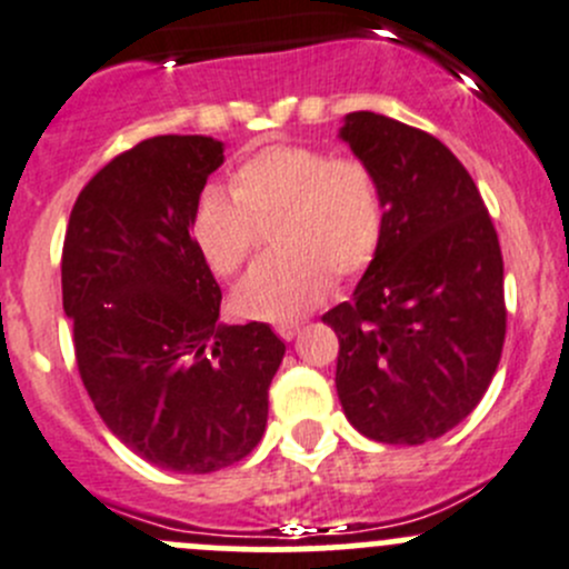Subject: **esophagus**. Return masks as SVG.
<instances>
[{
	"mask_svg": "<svg viewBox=\"0 0 569 569\" xmlns=\"http://www.w3.org/2000/svg\"><path fill=\"white\" fill-rule=\"evenodd\" d=\"M300 328H302L300 322H278L274 325V333H278L283 341H291L297 333H300Z\"/></svg>",
	"mask_w": 569,
	"mask_h": 569,
	"instance_id": "1",
	"label": "esophagus"
}]
</instances>
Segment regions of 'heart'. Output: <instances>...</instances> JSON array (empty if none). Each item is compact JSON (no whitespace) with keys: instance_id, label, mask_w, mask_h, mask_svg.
I'll return each mask as SVG.
<instances>
[{"instance_id":"heart-1","label":"heart","mask_w":569,"mask_h":569,"mask_svg":"<svg viewBox=\"0 0 569 569\" xmlns=\"http://www.w3.org/2000/svg\"><path fill=\"white\" fill-rule=\"evenodd\" d=\"M269 252L233 291L236 311L291 319L328 291L330 272L356 278L378 258L386 206L378 174L358 158L319 147H267L230 174V194L206 186L191 211V241L211 272L233 274L250 258L256 224Z\"/></svg>"}]
</instances>
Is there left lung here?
<instances>
[{
    "instance_id": "8db88e82",
    "label": "left lung",
    "mask_w": 569,
    "mask_h": 569,
    "mask_svg": "<svg viewBox=\"0 0 569 569\" xmlns=\"http://www.w3.org/2000/svg\"><path fill=\"white\" fill-rule=\"evenodd\" d=\"M339 138L378 174L386 230L347 302L336 391L347 419L383 445L439 439L481 402L506 339L503 256L459 158L428 132L356 110Z\"/></svg>"
}]
</instances>
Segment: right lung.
Returning a JSON list of instances; mask_svg holds the SVG:
<instances>
[{
	"instance_id": "1",
	"label": "right lung",
	"mask_w": 569,
	"mask_h": 569,
	"mask_svg": "<svg viewBox=\"0 0 569 569\" xmlns=\"http://www.w3.org/2000/svg\"><path fill=\"white\" fill-rule=\"evenodd\" d=\"M224 144L156 136L99 169L71 208L63 311L82 386L110 433L161 470L202 476L267 431L286 345L267 322L222 325V291L191 211Z\"/></svg>"
}]
</instances>
